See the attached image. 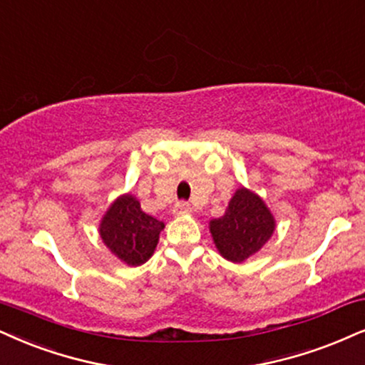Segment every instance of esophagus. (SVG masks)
<instances>
[{
	"label": "esophagus",
	"instance_id": "obj_1",
	"mask_svg": "<svg viewBox=\"0 0 365 365\" xmlns=\"http://www.w3.org/2000/svg\"><path fill=\"white\" fill-rule=\"evenodd\" d=\"M173 211H174V215H178V217H181V215H190L191 206L187 203H175Z\"/></svg>",
	"mask_w": 365,
	"mask_h": 365
}]
</instances>
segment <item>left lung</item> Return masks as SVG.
<instances>
[{
    "label": "left lung",
    "instance_id": "1",
    "mask_svg": "<svg viewBox=\"0 0 365 365\" xmlns=\"http://www.w3.org/2000/svg\"><path fill=\"white\" fill-rule=\"evenodd\" d=\"M208 227L218 254L233 264H242L271 240L276 218L257 192L240 186L223 217L210 220Z\"/></svg>",
    "mask_w": 365,
    "mask_h": 365
}]
</instances>
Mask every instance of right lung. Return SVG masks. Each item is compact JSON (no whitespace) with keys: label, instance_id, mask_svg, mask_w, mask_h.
I'll use <instances>...</instances> for the list:
<instances>
[{"label":"right lung","instance_id":"add662e5","mask_svg":"<svg viewBox=\"0 0 365 365\" xmlns=\"http://www.w3.org/2000/svg\"><path fill=\"white\" fill-rule=\"evenodd\" d=\"M164 222L147 215L130 192L108 206L100 222V237L106 249L128 267H138L154 255Z\"/></svg>","mask_w":365,"mask_h":365}]
</instances>
